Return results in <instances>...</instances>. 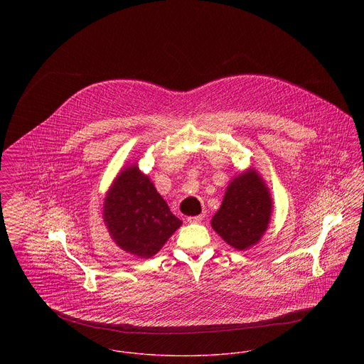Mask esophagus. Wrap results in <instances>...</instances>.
I'll return each mask as SVG.
<instances>
[{"instance_id": "esophagus-1", "label": "esophagus", "mask_w": 364, "mask_h": 364, "mask_svg": "<svg viewBox=\"0 0 364 364\" xmlns=\"http://www.w3.org/2000/svg\"><path fill=\"white\" fill-rule=\"evenodd\" d=\"M203 218H205V215H203V214H199V215L188 217V221H189V223H200Z\"/></svg>"}]
</instances>
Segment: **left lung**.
Returning <instances> with one entry per match:
<instances>
[{"mask_svg": "<svg viewBox=\"0 0 364 364\" xmlns=\"http://www.w3.org/2000/svg\"><path fill=\"white\" fill-rule=\"evenodd\" d=\"M270 213V193L257 171L250 169L228 185L211 227L228 245L242 251L259 241Z\"/></svg>", "mask_w": 364, "mask_h": 364, "instance_id": "1", "label": "left lung"}]
</instances>
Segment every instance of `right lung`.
Masks as SVG:
<instances>
[{"instance_id": "add662e5", "label": "right lung", "mask_w": 364, "mask_h": 364, "mask_svg": "<svg viewBox=\"0 0 364 364\" xmlns=\"http://www.w3.org/2000/svg\"><path fill=\"white\" fill-rule=\"evenodd\" d=\"M104 221L113 241L140 258L156 255L182 224L137 165L114 179L105 198Z\"/></svg>"}]
</instances>
